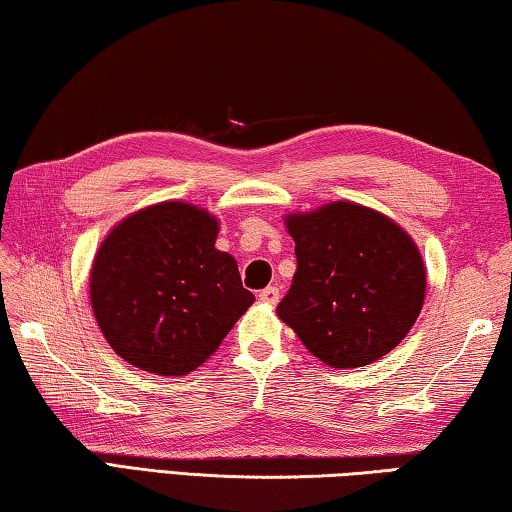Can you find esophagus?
Listing matches in <instances>:
<instances>
[{"instance_id": "obj_1", "label": "esophagus", "mask_w": 512, "mask_h": 512, "mask_svg": "<svg viewBox=\"0 0 512 512\" xmlns=\"http://www.w3.org/2000/svg\"><path fill=\"white\" fill-rule=\"evenodd\" d=\"M258 300L263 304H277L279 302V288L277 286H267L258 293Z\"/></svg>"}]
</instances>
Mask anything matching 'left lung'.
I'll return each instance as SVG.
<instances>
[{"instance_id": "8db88e82", "label": "left lung", "mask_w": 512, "mask_h": 512, "mask_svg": "<svg viewBox=\"0 0 512 512\" xmlns=\"http://www.w3.org/2000/svg\"><path fill=\"white\" fill-rule=\"evenodd\" d=\"M297 270L277 316L313 357L332 368H359L391 352L419 318L426 265L393 219L334 201L293 212Z\"/></svg>"}]
</instances>
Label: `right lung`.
I'll use <instances>...</instances> for the list:
<instances>
[{
    "label": "right lung",
    "instance_id": "obj_1",
    "mask_svg": "<svg viewBox=\"0 0 512 512\" xmlns=\"http://www.w3.org/2000/svg\"><path fill=\"white\" fill-rule=\"evenodd\" d=\"M217 217L185 201L132 212L93 258V316L112 350L155 375H187L254 304L238 263L215 247Z\"/></svg>",
    "mask_w": 512,
    "mask_h": 512
}]
</instances>
